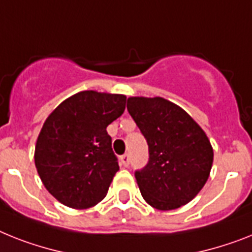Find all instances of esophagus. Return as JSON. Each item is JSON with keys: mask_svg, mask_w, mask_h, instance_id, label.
<instances>
[{"mask_svg": "<svg viewBox=\"0 0 252 252\" xmlns=\"http://www.w3.org/2000/svg\"><path fill=\"white\" fill-rule=\"evenodd\" d=\"M120 163H121L124 167H127L128 163H130V156H128L127 153L124 156H121V157H120Z\"/></svg>", "mask_w": 252, "mask_h": 252, "instance_id": "34e87169", "label": "esophagus"}]
</instances>
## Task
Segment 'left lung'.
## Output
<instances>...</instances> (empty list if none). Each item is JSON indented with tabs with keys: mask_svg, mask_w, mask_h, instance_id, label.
<instances>
[{
	"mask_svg": "<svg viewBox=\"0 0 252 252\" xmlns=\"http://www.w3.org/2000/svg\"><path fill=\"white\" fill-rule=\"evenodd\" d=\"M127 111L149 147L148 165L135 172L145 202L162 211L190 202L213 167L214 149L205 131L165 97L130 96Z\"/></svg>",
	"mask_w": 252,
	"mask_h": 252,
	"instance_id": "obj_1",
	"label": "left lung"
}]
</instances>
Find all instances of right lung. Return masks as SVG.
I'll use <instances>...</instances> for the list:
<instances>
[{
    "label": "right lung",
    "instance_id": "1",
    "mask_svg": "<svg viewBox=\"0 0 252 252\" xmlns=\"http://www.w3.org/2000/svg\"><path fill=\"white\" fill-rule=\"evenodd\" d=\"M122 94L80 91L58 105L38 134L34 165L54 198L70 209L93 207L120 170L108 125L125 112Z\"/></svg>",
    "mask_w": 252,
    "mask_h": 252
}]
</instances>
